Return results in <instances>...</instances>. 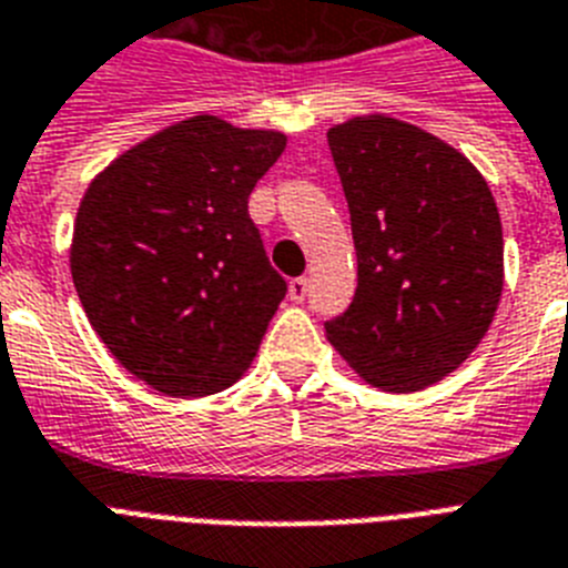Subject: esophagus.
Masks as SVG:
<instances>
[{
	"mask_svg": "<svg viewBox=\"0 0 568 568\" xmlns=\"http://www.w3.org/2000/svg\"><path fill=\"white\" fill-rule=\"evenodd\" d=\"M308 294V280L306 276H294L292 283H288V297H292V303H303Z\"/></svg>",
	"mask_w": 568,
	"mask_h": 568,
	"instance_id": "esophagus-1",
	"label": "esophagus"
}]
</instances>
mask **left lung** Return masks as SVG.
<instances>
[{"instance_id":"1","label":"left lung","mask_w":568,"mask_h":568,"mask_svg":"<svg viewBox=\"0 0 568 568\" xmlns=\"http://www.w3.org/2000/svg\"><path fill=\"white\" fill-rule=\"evenodd\" d=\"M326 140L358 260L356 297L326 338L373 388H428L467 362L499 308L490 186L460 151L399 119L356 116Z\"/></svg>"}]
</instances>
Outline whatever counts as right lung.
<instances>
[{"label":"right lung","mask_w":568,"mask_h":568,"mask_svg":"<svg viewBox=\"0 0 568 568\" xmlns=\"http://www.w3.org/2000/svg\"><path fill=\"white\" fill-rule=\"evenodd\" d=\"M285 133L192 116L124 151L87 186L69 268L92 329L169 396L230 388L251 367L285 280L247 197Z\"/></svg>","instance_id":"right-lung-1"}]
</instances>
